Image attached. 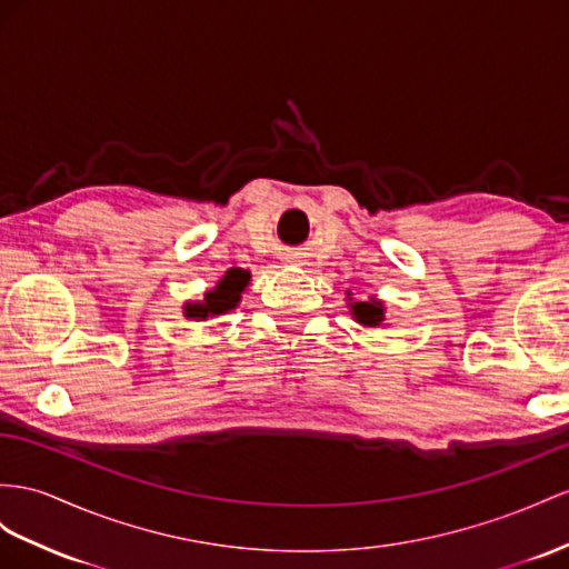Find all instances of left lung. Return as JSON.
Wrapping results in <instances>:
<instances>
[{"instance_id": "left-lung-1", "label": "left lung", "mask_w": 569, "mask_h": 569, "mask_svg": "<svg viewBox=\"0 0 569 569\" xmlns=\"http://www.w3.org/2000/svg\"><path fill=\"white\" fill-rule=\"evenodd\" d=\"M348 310H351L353 319L358 325L368 329H380L387 325V308L380 298H368V300H353L348 293Z\"/></svg>"}]
</instances>
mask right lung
Listing matches in <instances>:
<instances>
[{
	"instance_id": "obj_1",
	"label": "right lung",
	"mask_w": 569,
	"mask_h": 569,
	"mask_svg": "<svg viewBox=\"0 0 569 569\" xmlns=\"http://www.w3.org/2000/svg\"><path fill=\"white\" fill-rule=\"evenodd\" d=\"M250 271L232 267L228 269L221 281H218L211 290L203 293L201 300H187L182 305V312L187 319H194V322H207L209 317L226 315L228 310H236L238 302L244 293V288L250 286Z\"/></svg>"
}]
</instances>
